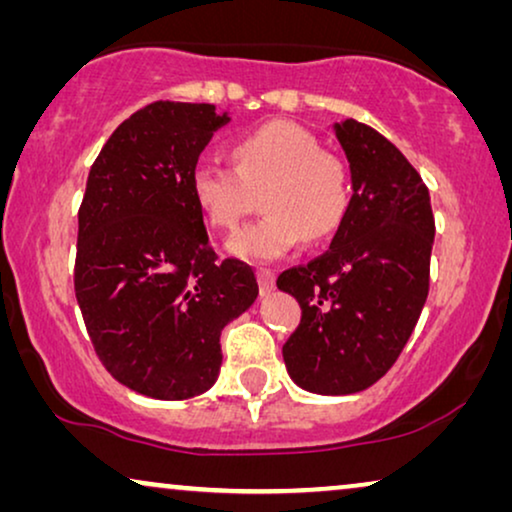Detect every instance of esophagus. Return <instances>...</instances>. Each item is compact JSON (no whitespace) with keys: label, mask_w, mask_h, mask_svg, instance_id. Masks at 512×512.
Instances as JSON below:
<instances>
[{"label":"esophagus","mask_w":512,"mask_h":512,"mask_svg":"<svg viewBox=\"0 0 512 512\" xmlns=\"http://www.w3.org/2000/svg\"><path fill=\"white\" fill-rule=\"evenodd\" d=\"M256 277H258V284H261V293H270L275 289V272L272 270L268 268L256 270Z\"/></svg>","instance_id":"34e87169"}]
</instances>
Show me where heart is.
Listing matches in <instances>:
<instances>
[{
  "label": "heart",
  "instance_id": "b5f03b06",
  "mask_svg": "<svg viewBox=\"0 0 512 512\" xmlns=\"http://www.w3.org/2000/svg\"><path fill=\"white\" fill-rule=\"evenodd\" d=\"M235 167L200 163L191 195L214 230L235 233L263 193L261 221L242 230L230 251L251 261H275L300 240L319 242L345 221L352 188L340 156L289 121H270L230 144Z\"/></svg>",
  "mask_w": 512,
  "mask_h": 512
}]
</instances>
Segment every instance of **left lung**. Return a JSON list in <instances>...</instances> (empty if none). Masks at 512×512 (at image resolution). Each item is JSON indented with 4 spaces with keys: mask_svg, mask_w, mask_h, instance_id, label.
<instances>
[{
    "mask_svg": "<svg viewBox=\"0 0 512 512\" xmlns=\"http://www.w3.org/2000/svg\"><path fill=\"white\" fill-rule=\"evenodd\" d=\"M335 137L352 170L345 221L331 249L277 277L303 310L286 370L326 396L368 389L401 356L429 296L436 235L429 188L387 137L354 118Z\"/></svg>",
    "mask_w": 512,
    "mask_h": 512,
    "instance_id": "obj_1",
    "label": "left lung"
}]
</instances>
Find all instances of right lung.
<instances>
[{"label":"right lung","mask_w":512,"mask_h":512,"mask_svg":"<svg viewBox=\"0 0 512 512\" xmlns=\"http://www.w3.org/2000/svg\"><path fill=\"white\" fill-rule=\"evenodd\" d=\"M230 118L158 100L123 121L90 167L74 291L97 359L137 394L181 401L216 382L219 335L258 296L251 265L219 258L191 174Z\"/></svg>","instance_id":"add662e5"}]
</instances>
